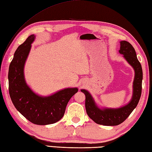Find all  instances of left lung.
Returning <instances> with one entry per match:
<instances>
[{
    "label": "left lung",
    "mask_w": 152,
    "mask_h": 152,
    "mask_svg": "<svg viewBox=\"0 0 152 152\" xmlns=\"http://www.w3.org/2000/svg\"><path fill=\"white\" fill-rule=\"evenodd\" d=\"M119 53L131 65L135 72L133 82V93L130 102L120 108H103L98 107L88 91L81 90L86 96V113L91 119L98 124L105 126H116L121 124L131 114L138 103L142 94V82L143 78L142 68L138 60L134 49L130 43L121 41Z\"/></svg>",
    "instance_id": "obj_1"
}]
</instances>
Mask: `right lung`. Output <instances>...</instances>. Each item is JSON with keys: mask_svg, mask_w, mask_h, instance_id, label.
<instances>
[{"mask_svg": "<svg viewBox=\"0 0 152 152\" xmlns=\"http://www.w3.org/2000/svg\"><path fill=\"white\" fill-rule=\"evenodd\" d=\"M35 38L34 34L29 35L15 51L8 70L9 94L14 107L23 117L35 124L47 125L61 119L68 102L78 89L65 88L43 97L27 85L23 69Z\"/></svg>", "mask_w": 152, "mask_h": 152, "instance_id": "1", "label": "right lung"}]
</instances>
